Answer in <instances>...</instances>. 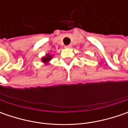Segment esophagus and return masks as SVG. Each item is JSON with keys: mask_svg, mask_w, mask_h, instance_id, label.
Wrapping results in <instances>:
<instances>
[{"mask_svg": "<svg viewBox=\"0 0 128 128\" xmlns=\"http://www.w3.org/2000/svg\"><path fill=\"white\" fill-rule=\"evenodd\" d=\"M65 48H72V46H71V45L66 46H65Z\"/></svg>", "mask_w": 128, "mask_h": 128, "instance_id": "esophagus-1", "label": "esophagus"}]
</instances>
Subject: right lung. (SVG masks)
I'll return each mask as SVG.
<instances>
[{"instance_id": "1", "label": "right lung", "mask_w": 128, "mask_h": 128, "mask_svg": "<svg viewBox=\"0 0 128 128\" xmlns=\"http://www.w3.org/2000/svg\"><path fill=\"white\" fill-rule=\"evenodd\" d=\"M53 58V56L52 54H50V53H46L45 56H43L41 58V62H43L45 65H48L50 61Z\"/></svg>"}]
</instances>
